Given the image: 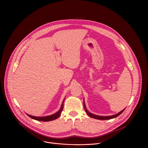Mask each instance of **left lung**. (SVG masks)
I'll list each match as a JSON object with an SVG mask.
<instances>
[{"label":"left lung","instance_id":"1","mask_svg":"<svg viewBox=\"0 0 148 148\" xmlns=\"http://www.w3.org/2000/svg\"><path fill=\"white\" fill-rule=\"evenodd\" d=\"M84 107L85 110V112L86 113V114L90 117H92V118H93V119H97V120H109V119H114L117 116H119V115H120L125 110L123 109V110H121V112H120L119 113H118L117 114H116L114 115H112V116H98V115H96V114H92L91 113H90L87 109H86V108L85 106V104L84 101Z\"/></svg>","mask_w":148,"mask_h":148}]
</instances>
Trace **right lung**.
<instances>
[{"label": "right lung", "instance_id": "right-lung-1", "mask_svg": "<svg viewBox=\"0 0 148 148\" xmlns=\"http://www.w3.org/2000/svg\"><path fill=\"white\" fill-rule=\"evenodd\" d=\"M64 100L62 103V104L61 106L60 109H59V110L58 112H57L56 113H54L53 114L50 115V116H45V117H36V116H33L29 114H28V116H29V117H31L32 119L38 120V121H52V120H54L55 119H57L61 114L62 112L63 109V103Z\"/></svg>", "mask_w": 148, "mask_h": 148}]
</instances>
